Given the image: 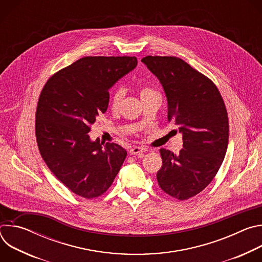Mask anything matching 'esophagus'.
<instances>
[{
    "label": "esophagus",
    "instance_id": "1",
    "mask_svg": "<svg viewBox=\"0 0 262 262\" xmlns=\"http://www.w3.org/2000/svg\"><path fill=\"white\" fill-rule=\"evenodd\" d=\"M145 151H146L145 148L139 147V146H135V147H133V148L130 149L129 154H130L132 156H140V155H142V154L145 152Z\"/></svg>",
    "mask_w": 262,
    "mask_h": 262
}]
</instances>
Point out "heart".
<instances>
[{
  "mask_svg": "<svg viewBox=\"0 0 262 262\" xmlns=\"http://www.w3.org/2000/svg\"><path fill=\"white\" fill-rule=\"evenodd\" d=\"M123 96H124V89L122 87L116 88L110 97V106L113 110H117L123 99ZM140 96H141V99L146 98V97H150V96L161 97L157 91H155L151 88H147V87H144L140 90Z\"/></svg>",
  "mask_w": 262,
  "mask_h": 262,
  "instance_id": "heart-1",
  "label": "heart"
}]
</instances>
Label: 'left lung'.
I'll return each mask as SVG.
<instances>
[{
    "label": "left lung",
    "mask_w": 262,
    "mask_h": 262,
    "mask_svg": "<svg viewBox=\"0 0 262 262\" xmlns=\"http://www.w3.org/2000/svg\"><path fill=\"white\" fill-rule=\"evenodd\" d=\"M142 62L160 80L168 101V121L178 125L183 145L178 155L162 148L161 189L186 200L203 191L225 158L229 123L216 86L177 57L146 56Z\"/></svg>",
    "instance_id": "left-lung-1"
}]
</instances>
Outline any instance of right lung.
<instances>
[{
  "label": "right lung",
  "instance_id": "1",
  "mask_svg": "<svg viewBox=\"0 0 262 262\" xmlns=\"http://www.w3.org/2000/svg\"><path fill=\"white\" fill-rule=\"evenodd\" d=\"M138 64L136 57H84L45 85L36 110L40 155L53 174L76 195L101 196L113 183L126 150L91 141L88 133L108 105V89Z\"/></svg>",
  "mask_w": 262,
  "mask_h": 262
}]
</instances>
